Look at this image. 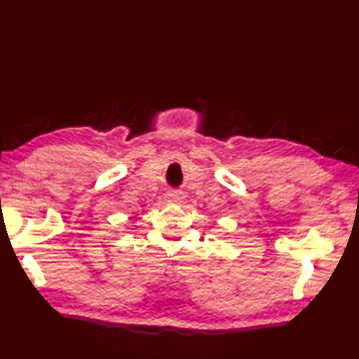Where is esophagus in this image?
I'll use <instances>...</instances> for the list:
<instances>
[{
  "label": "esophagus",
  "mask_w": 359,
  "mask_h": 359,
  "mask_svg": "<svg viewBox=\"0 0 359 359\" xmlns=\"http://www.w3.org/2000/svg\"><path fill=\"white\" fill-rule=\"evenodd\" d=\"M165 201L170 204H181L182 201H184V196L178 194V191H170V194H168V196H165Z\"/></svg>",
  "instance_id": "1"
}]
</instances>
